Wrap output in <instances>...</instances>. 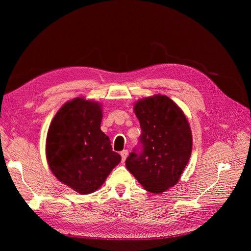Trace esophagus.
I'll return each instance as SVG.
<instances>
[{
    "label": "esophagus",
    "mask_w": 251,
    "mask_h": 251,
    "mask_svg": "<svg viewBox=\"0 0 251 251\" xmlns=\"http://www.w3.org/2000/svg\"><path fill=\"white\" fill-rule=\"evenodd\" d=\"M120 155H121V158H123V162H125L126 157H127V155H128L127 150H124L123 151H120Z\"/></svg>",
    "instance_id": "34e87169"
}]
</instances>
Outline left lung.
<instances>
[{
    "label": "left lung",
    "mask_w": 251,
    "mask_h": 251,
    "mask_svg": "<svg viewBox=\"0 0 251 251\" xmlns=\"http://www.w3.org/2000/svg\"><path fill=\"white\" fill-rule=\"evenodd\" d=\"M141 135L126 166L148 192L160 194L177 183L192 154V131L171 98L155 95L134 107Z\"/></svg>",
    "instance_id": "left-lung-1"
}]
</instances>
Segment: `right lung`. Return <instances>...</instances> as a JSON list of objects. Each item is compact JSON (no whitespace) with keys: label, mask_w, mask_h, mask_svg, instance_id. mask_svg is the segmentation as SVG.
<instances>
[{"label":"right lung","mask_w":251,"mask_h":251,"mask_svg":"<svg viewBox=\"0 0 251 251\" xmlns=\"http://www.w3.org/2000/svg\"><path fill=\"white\" fill-rule=\"evenodd\" d=\"M98 102L75 98L58 110L47 134L49 168L64 184L82 195L100 188L121 157L100 130Z\"/></svg>","instance_id":"obj_1"}]
</instances>
